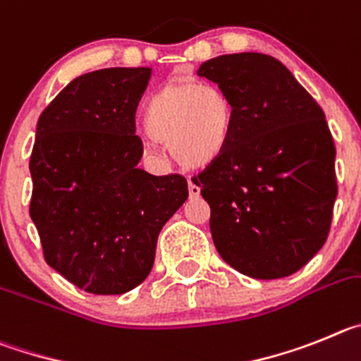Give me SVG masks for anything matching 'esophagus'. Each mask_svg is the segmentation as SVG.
<instances>
[{"label":"esophagus","instance_id":"esophagus-1","mask_svg":"<svg viewBox=\"0 0 361 361\" xmlns=\"http://www.w3.org/2000/svg\"><path fill=\"white\" fill-rule=\"evenodd\" d=\"M201 194V188L197 185H194L192 181H188V196L190 197H200Z\"/></svg>","mask_w":361,"mask_h":361}]
</instances>
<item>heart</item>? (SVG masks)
<instances>
[{
  "label": "heart",
  "instance_id": "b5f03b06",
  "mask_svg": "<svg viewBox=\"0 0 361 361\" xmlns=\"http://www.w3.org/2000/svg\"><path fill=\"white\" fill-rule=\"evenodd\" d=\"M233 126V106L219 86L174 80L152 93L144 108L145 133L169 144L178 164L207 167L223 154Z\"/></svg>",
  "mask_w": 361,
  "mask_h": 361
}]
</instances>
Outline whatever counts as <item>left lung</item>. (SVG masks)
Wrapping results in <instances>:
<instances>
[{
  "mask_svg": "<svg viewBox=\"0 0 361 361\" xmlns=\"http://www.w3.org/2000/svg\"><path fill=\"white\" fill-rule=\"evenodd\" d=\"M197 75L233 106L228 145L192 178L210 204L214 245L248 277H288L329 235L338 185L326 115L271 55H219Z\"/></svg>",
  "mask_w": 361,
  "mask_h": 361,
  "instance_id": "obj_1",
  "label": "left lung"
}]
</instances>
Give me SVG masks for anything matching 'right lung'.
<instances>
[{
  "label": "right lung",
  "mask_w": 361,
  "mask_h": 361,
  "mask_svg": "<svg viewBox=\"0 0 361 361\" xmlns=\"http://www.w3.org/2000/svg\"><path fill=\"white\" fill-rule=\"evenodd\" d=\"M151 68H106L71 80L37 120L30 217L44 261L93 295L147 279L158 233L188 197L181 174L138 169L135 113Z\"/></svg>",
  "instance_id": "add662e5"
}]
</instances>
